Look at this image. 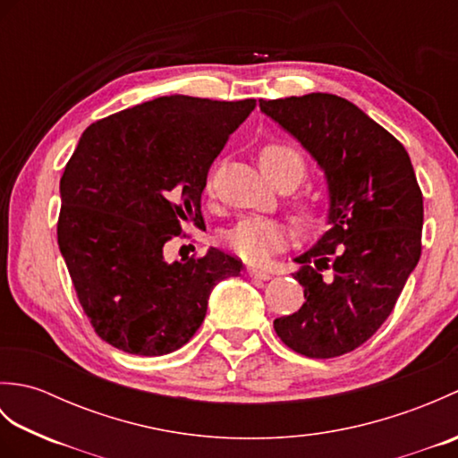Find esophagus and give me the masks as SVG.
<instances>
[{
    "label": "esophagus",
    "instance_id": "1",
    "mask_svg": "<svg viewBox=\"0 0 458 458\" xmlns=\"http://www.w3.org/2000/svg\"><path fill=\"white\" fill-rule=\"evenodd\" d=\"M248 276H250V277H256V279H264V281L271 279V274H269V271H266V269H259V267H254V266H248Z\"/></svg>",
    "mask_w": 458,
    "mask_h": 458
}]
</instances>
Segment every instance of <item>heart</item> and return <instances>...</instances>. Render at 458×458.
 <instances>
[{
	"mask_svg": "<svg viewBox=\"0 0 458 458\" xmlns=\"http://www.w3.org/2000/svg\"><path fill=\"white\" fill-rule=\"evenodd\" d=\"M261 169L266 171L267 177H276L279 171L295 165L303 173V161L301 155L289 148V145L271 143L259 155ZM289 240V230L284 222L248 216L242 218L234 228L228 230L224 244L236 256L248 261H266L274 251L285 248Z\"/></svg>",
	"mask_w": 458,
	"mask_h": 458,
	"instance_id": "obj_1",
	"label": "heart"
}]
</instances>
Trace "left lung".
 <instances>
[{"label": "left lung", "instance_id": "obj_1", "mask_svg": "<svg viewBox=\"0 0 458 458\" xmlns=\"http://www.w3.org/2000/svg\"><path fill=\"white\" fill-rule=\"evenodd\" d=\"M259 110L313 157L328 192V230L295 258L305 303L274 328L309 358L346 354L384 325L420 261L423 197L411 159L335 94L259 100Z\"/></svg>", "mask_w": 458, "mask_h": 458}]
</instances>
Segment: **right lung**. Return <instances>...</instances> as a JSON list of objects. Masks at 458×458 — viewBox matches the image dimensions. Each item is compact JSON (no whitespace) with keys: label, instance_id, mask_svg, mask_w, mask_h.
Masks as SVG:
<instances>
[{"label":"right lung","instance_id":"right-lung-1","mask_svg":"<svg viewBox=\"0 0 458 458\" xmlns=\"http://www.w3.org/2000/svg\"><path fill=\"white\" fill-rule=\"evenodd\" d=\"M256 100L173 94L86 128L61 179L56 236L84 313L100 338L130 354L187 344L214 285L242 261L210 248L167 264L163 246L182 222L204 224L207 174Z\"/></svg>","mask_w":458,"mask_h":458}]
</instances>
